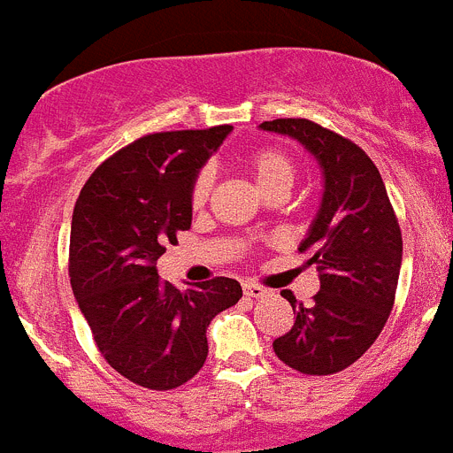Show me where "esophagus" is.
Wrapping results in <instances>:
<instances>
[{"label":"esophagus","instance_id":"1","mask_svg":"<svg viewBox=\"0 0 453 453\" xmlns=\"http://www.w3.org/2000/svg\"><path fill=\"white\" fill-rule=\"evenodd\" d=\"M242 290H245V295L247 297H254V299H258V297H265L267 295V290L263 286H258V283H245V286H242Z\"/></svg>","mask_w":453,"mask_h":453}]
</instances>
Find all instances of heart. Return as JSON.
Returning a JSON list of instances; mask_svg holds the SVG:
<instances>
[{
  "label": "heart",
  "mask_w": 453,
  "mask_h": 453,
  "mask_svg": "<svg viewBox=\"0 0 453 453\" xmlns=\"http://www.w3.org/2000/svg\"><path fill=\"white\" fill-rule=\"evenodd\" d=\"M250 172L261 192L274 190V188H288V190H290L292 181H295V163H292V158L286 151L274 150V147L256 151L250 158ZM213 179L215 177L211 167L199 170V174L195 177L190 188L192 206L199 208L206 203L208 195L213 190Z\"/></svg>",
  "instance_id": "heart-1"
}]
</instances>
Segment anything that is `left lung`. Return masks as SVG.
Masks as SVG:
<instances>
[{
  "label": "left lung",
  "instance_id": "8db88e82",
  "mask_svg": "<svg viewBox=\"0 0 453 453\" xmlns=\"http://www.w3.org/2000/svg\"><path fill=\"white\" fill-rule=\"evenodd\" d=\"M261 129L297 140L324 177L318 215L299 245L308 265H318L319 292L303 306L283 290L297 318L272 347L302 374H335L358 361L388 322L402 270L397 215L376 165L351 140L302 118Z\"/></svg>",
  "mask_w": 453,
  "mask_h": 453
}]
</instances>
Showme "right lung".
<instances>
[{"label":"right lung","instance_id":"add662e5","mask_svg":"<svg viewBox=\"0 0 453 453\" xmlns=\"http://www.w3.org/2000/svg\"><path fill=\"white\" fill-rule=\"evenodd\" d=\"M234 127L163 131L135 140L92 172L70 231L74 299L115 372L150 390L190 381L208 356L206 329L238 303L235 279L179 290L156 261L190 229V188Z\"/></svg>","mask_w":453,"mask_h":453}]
</instances>
